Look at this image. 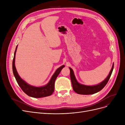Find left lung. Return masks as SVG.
<instances>
[{"mask_svg":"<svg viewBox=\"0 0 125 125\" xmlns=\"http://www.w3.org/2000/svg\"><path fill=\"white\" fill-rule=\"evenodd\" d=\"M113 68H114V63H113L112 69L110 72H109L108 75H107V77L102 82L94 85H86L81 84L78 82L76 78H75L73 70L69 67V69L70 71V79L73 90H74V91L75 92H76L77 93L79 94H82V95L93 94L100 91L102 89H103L104 87L108 82L109 78H110L111 76Z\"/></svg>","mask_w":125,"mask_h":125,"instance_id":"obj_1","label":"left lung"}]
</instances>
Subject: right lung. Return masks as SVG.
<instances>
[{
  "label": "right lung",
  "instance_id": "1",
  "mask_svg": "<svg viewBox=\"0 0 125 125\" xmlns=\"http://www.w3.org/2000/svg\"><path fill=\"white\" fill-rule=\"evenodd\" d=\"M17 47L18 45L16 47L14 54V58L12 62V70L14 76L21 89L28 96L32 97L40 98L51 95L54 91L55 81L57 77H58V74L62 69L63 67H65V65H62L61 67H59L55 71V73L52 75L50 81L48 82L47 84L42 86H35L31 85L23 80L18 73L16 66H15V57H16V53Z\"/></svg>",
  "mask_w": 125,
  "mask_h": 125
}]
</instances>
